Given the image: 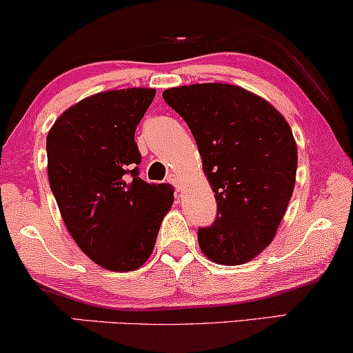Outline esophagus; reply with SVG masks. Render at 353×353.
<instances>
[{"mask_svg": "<svg viewBox=\"0 0 353 353\" xmlns=\"http://www.w3.org/2000/svg\"><path fill=\"white\" fill-rule=\"evenodd\" d=\"M167 180H168V183H172L178 191L181 190V180H180V176L176 175V173H170V175L167 176Z\"/></svg>", "mask_w": 353, "mask_h": 353, "instance_id": "obj_1", "label": "esophagus"}]
</instances>
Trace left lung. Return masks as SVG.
I'll use <instances>...</instances> for the list:
<instances>
[{"mask_svg": "<svg viewBox=\"0 0 353 353\" xmlns=\"http://www.w3.org/2000/svg\"><path fill=\"white\" fill-rule=\"evenodd\" d=\"M163 99L191 129L214 191V224L198 230L203 254L228 267L250 262L272 243L294 190L298 147L290 124L237 85L176 86Z\"/></svg>", "mask_w": 353, "mask_h": 353, "instance_id": "obj_1", "label": "left lung"}]
</instances>
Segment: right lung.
Returning a JSON list of instances; mask_svg holds the SVG:
<instances>
[{
    "mask_svg": "<svg viewBox=\"0 0 353 353\" xmlns=\"http://www.w3.org/2000/svg\"><path fill=\"white\" fill-rule=\"evenodd\" d=\"M154 88L101 91L68 108L47 134L50 190L68 232L99 267L134 272L154 252L173 204L167 183L139 178L134 141Z\"/></svg>",
    "mask_w": 353,
    "mask_h": 353,
    "instance_id": "obj_1",
    "label": "right lung"
}]
</instances>
